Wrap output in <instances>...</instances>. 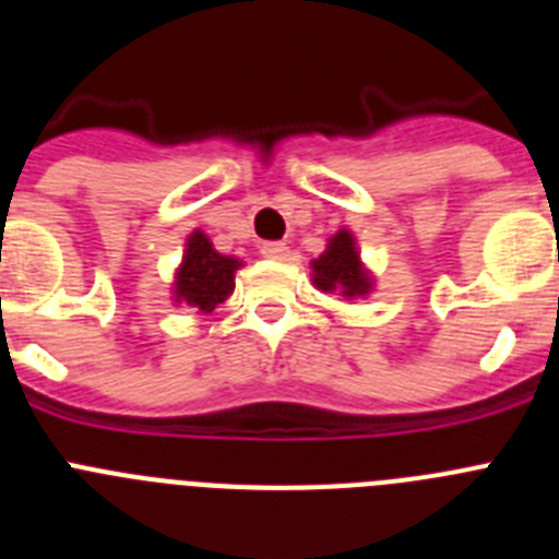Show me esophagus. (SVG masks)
I'll use <instances>...</instances> for the list:
<instances>
[{
    "label": "esophagus",
    "mask_w": 559,
    "mask_h": 559,
    "mask_svg": "<svg viewBox=\"0 0 559 559\" xmlns=\"http://www.w3.org/2000/svg\"><path fill=\"white\" fill-rule=\"evenodd\" d=\"M260 251H263V257H269V260H285V257H288V246L280 243V240H269V243L260 246Z\"/></svg>",
    "instance_id": "obj_1"
}]
</instances>
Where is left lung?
Instances as JSON below:
<instances>
[{
  "label": "left lung",
  "mask_w": 559,
  "mask_h": 559,
  "mask_svg": "<svg viewBox=\"0 0 559 559\" xmlns=\"http://www.w3.org/2000/svg\"><path fill=\"white\" fill-rule=\"evenodd\" d=\"M313 269V285L328 294H341L347 299L355 296H367L372 290L374 280L369 269L360 263L358 246L349 229H338L328 240V249L319 260L310 263Z\"/></svg>",
  "instance_id": "8db88e82"
}]
</instances>
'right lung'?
I'll use <instances>...</instances> for the list:
<instances>
[{"label": "right lung", "instance_id": "right-lung-1", "mask_svg": "<svg viewBox=\"0 0 559 559\" xmlns=\"http://www.w3.org/2000/svg\"><path fill=\"white\" fill-rule=\"evenodd\" d=\"M240 260L215 251L210 237L201 229L187 237V249L181 265L176 269L173 283V302L190 305L199 313H212L221 302H226L235 290V271Z\"/></svg>", "mask_w": 559, "mask_h": 559}]
</instances>
